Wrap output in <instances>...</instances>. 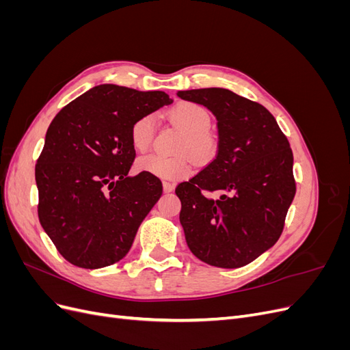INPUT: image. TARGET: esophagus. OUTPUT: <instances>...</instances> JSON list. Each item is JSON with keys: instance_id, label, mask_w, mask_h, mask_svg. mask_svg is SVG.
Listing matches in <instances>:
<instances>
[{"instance_id": "esophagus-1", "label": "esophagus", "mask_w": 350, "mask_h": 350, "mask_svg": "<svg viewBox=\"0 0 350 350\" xmlns=\"http://www.w3.org/2000/svg\"><path fill=\"white\" fill-rule=\"evenodd\" d=\"M174 188H175V184H174V183L163 181V191H165V193H171V191H174Z\"/></svg>"}]
</instances>
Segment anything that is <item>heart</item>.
<instances>
[{"label": "heart", "mask_w": 350, "mask_h": 350, "mask_svg": "<svg viewBox=\"0 0 350 350\" xmlns=\"http://www.w3.org/2000/svg\"><path fill=\"white\" fill-rule=\"evenodd\" d=\"M169 120L179 126L185 137L179 146V152L191 153L197 161L208 162L217 153V139L210 133V112L194 102H179L169 111ZM156 134V118L146 113L137 118L130 130V140L137 152L150 147ZM137 169L162 179H181L193 172V162L188 156L167 157L163 154H146L137 159Z\"/></svg>", "instance_id": "1"}]
</instances>
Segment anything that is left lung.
Masks as SVG:
<instances>
[{"label": "left lung", "instance_id": "1", "mask_svg": "<svg viewBox=\"0 0 350 350\" xmlns=\"http://www.w3.org/2000/svg\"><path fill=\"white\" fill-rule=\"evenodd\" d=\"M178 96L213 112L219 131L216 157L175 189L187 245L210 266H247L283 232L296 193L291 144L262 105L228 89Z\"/></svg>", "mask_w": 350, "mask_h": 350}]
</instances>
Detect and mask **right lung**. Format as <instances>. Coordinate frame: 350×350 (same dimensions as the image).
<instances>
[{"label": "right lung", "instance_id": "obj_1", "mask_svg": "<svg viewBox=\"0 0 350 350\" xmlns=\"http://www.w3.org/2000/svg\"><path fill=\"white\" fill-rule=\"evenodd\" d=\"M165 92L100 84L52 120L35 167L42 228L67 261L100 269L130 251L137 229L162 196L161 179L129 176L133 122L169 105Z\"/></svg>", "mask_w": 350, "mask_h": 350}]
</instances>
